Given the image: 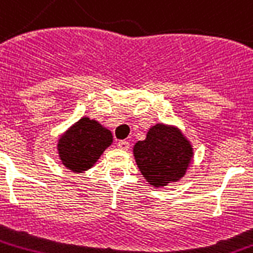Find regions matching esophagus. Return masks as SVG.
Returning a JSON list of instances; mask_svg holds the SVG:
<instances>
[{
    "label": "esophagus",
    "instance_id": "1",
    "mask_svg": "<svg viewBox=\"0 0 253 253\" xmlns=\"http://www.w3.org/2000/svg\"><path fill=\"white\" fill-rule=\"evenodd\" d=\"M118 147L121 148V150H128V147H130V142H127V140H119Z\"/></svg>",
    "mask_w": 253,
    "mask_h": 253
}]
</instances>
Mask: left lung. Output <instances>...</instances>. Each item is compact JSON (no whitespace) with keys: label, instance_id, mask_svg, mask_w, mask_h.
<instances>
[{"label":"left lung","instance_id":"obj_1","mask_svg":"<svg viewBox=\"0 0 253 253\" xmlns=\"http://www.w3.org/2000/svg\"><path fill=\"white\" fill-rule=\"evenodd\" d=\"M134 155L147 182L161 187L179 180L186 173L192 148L180 131L157 125L148 130L146 140L135 144Z\"/></svg>","mask_w":253,"mask_h":253}]
</instances>
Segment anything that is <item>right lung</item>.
Instances as JSON below:
<instances>
[{"label":"right lung","instance_id":"add662e5","mask_svg":"<svg viewBox=\"0 0 253 253\" xmlns=\"http://www.w3.org/2000/svg\"><path fill=\"white\" fill-rule=\"evenodd\" d=\"M113 142V135L95 121L80 119L58 142L59 158L66 167L82 172L95 163Z\"/></svg>","mask_w":253,"mask_h":253}]
</instances>
